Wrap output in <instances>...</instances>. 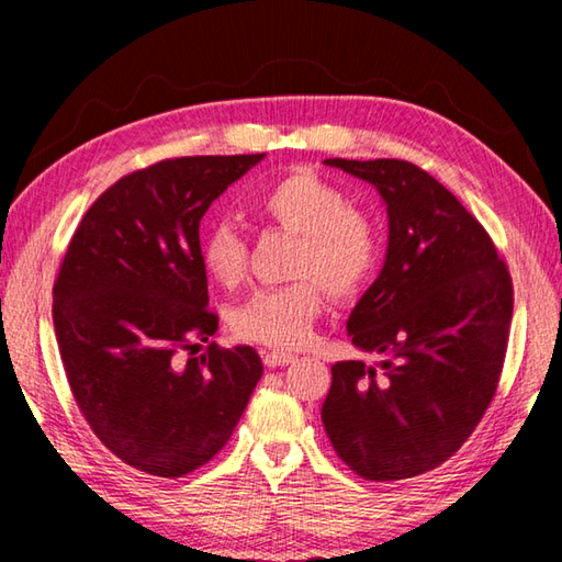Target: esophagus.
Here are the masks:
<instances>
[{
    "label": "esophagus",
    "mask_w": 562,
    "mask_h": 562,
    "mask_svg": "<svg viewBox=\"0 0 562 562\" xmlns=\"http://www.w3.org/2000/svg\"><path fill=\"white\" fill-rule=\"evenodd\" d=\"M262 361L268 367H284V364H290V361H294V355L292 351H265V357H262Z\"/></svg>",
    "instance_id": "1"
}]
</instances>
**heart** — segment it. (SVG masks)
I'll list each match as a JSON object with an SVG mask.
<instances>
[{"instance_id": "heart-1", "label": "heart", "mask_w": 562, "mask_h": 562, "mask_svg": "<svg viewBox=\"0 0 562 562\" xmlns=\"http://www.w3.org/2000/svg\"><path fill=\"white\" fill-rule=\"evenodd\" d=\"M258 211L300 235L297 282L258 290L235 310V335L255 345L297 349L307 345L325 304L322 281L335 297H355L374 278L382 258L376 225L351 207L345 190L307 170L265 186ZM203 265L221 284H235L245 270V240L233 223H215L203 237ZM321 281L317 283L316 280Z\"/></svg>"}]
</instances>
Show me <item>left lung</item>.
<instances>
[{
  "mask_svg": "<svg viewBox=\"0 0 562 562\" xmlns=\"http://www.w3.org/2000/svg\"><path fill=\"white\" fill-rule=\"evenodd\" d=\"M386 205L384 268L347 319L322 424L351 471L402 481L441 465L486 414L506 357L513 284L488 233L451 190L408 160L327 158Z\"/></svg>",
  "mask_w": 562,
  "mask_h": 562,
  "instance_id": "obj_1",
  "label": "left lung"
}]
</instances>
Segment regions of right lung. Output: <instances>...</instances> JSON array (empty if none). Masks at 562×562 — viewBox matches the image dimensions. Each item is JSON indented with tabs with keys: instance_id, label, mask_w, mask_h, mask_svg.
Instances as JSON below:
<instances>
[{
	"instance_id": "1",
	"label": "right lung",
	"mask_w": 562,
	"mask_h": 562,
	"mask_svg": "<svg viewBox=\"0 0 562 562\" xmlns=\"http://www.w3.org/2000/svg\"><path fill=\"white\" fill-rule=\"evenodd\" d=\"M255 156L173 158L113 183L76 227L54 282V331L91 431L160 479L201 469L231 439L262 376L252 347L221 349L207 310L201 221Z\"/></svg>"
}]
</instances>
